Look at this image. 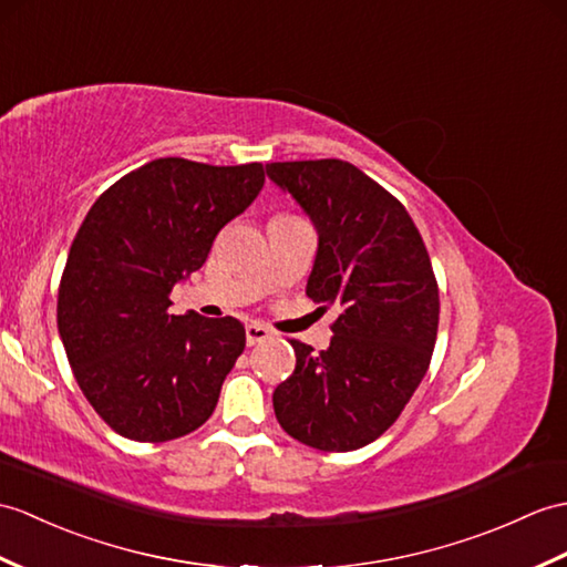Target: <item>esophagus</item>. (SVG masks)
I'll return each mask as SVG.
<instances>
[{
    "label": "esophagus",
    "mask_w": 567,
    "mask_h": 567,
    "mask_svg": "<svg viewBox=\"0 0 567 567\" xmlns=\"http://www.w3.org/2000/svg\"><path fill=\"white\" fill-rule=\"evenodd\" d=\"M268 338H272V331H270V328L260 326V323H248V326H246V343H248V346L266 343Z\"/></svg>",
    "instance_id": "obj_1"
}]
</instances>
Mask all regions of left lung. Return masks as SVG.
I'll return each instance as SVG.
<instances>
[{"label":"left lung","mask_w":567,"mask_h":567,"mask_svg":"<svg viewBox=\"0 0 567 567\" xmlns=\"http://www.w3.org/2000/svg\"><path fill=\"white\" fill-rule=\"evenodd\" d=\"M266 171L319 234L307 295L340 309L319 354L289 340L297 367L272 393L275 417L313 450H360L396 423L430 367L440 292L427 248L405 207L358 166L316 159Z\"/></svg>","instance_id":"8db88e82"}]
</instances>
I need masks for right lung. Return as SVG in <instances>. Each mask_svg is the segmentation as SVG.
I'll use <instances>...</instances> for the list:
<instances>
[{"label":"right lung","mask_w":567,"mask_h":567,"mask_svg":"<svg viewBox=\"0 0 567 567\" xmlns=\"http://www.w3.org/2000/svg\"><path fill=\"white\" fill-rule=\"evenodd\" d=\"M262 164L154 159L115 181L79 227L58 292V331L86 401L117 434L166 442L213 415L244 352L241 321L168 313L224 224L256 200Z\"/></svg>","instance_id":"add662e5"}]
</instances>
